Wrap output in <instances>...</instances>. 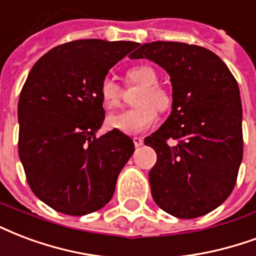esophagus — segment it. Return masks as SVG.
Returning a JSON list of instances; mask_svg holds the SVG:
<instances>
[{"instance_id":"34e87169","label":"esophagus","mask_w":256,"mask_h":256,"mask_svg":"<svg viewBox=\"0 0 256 256\" xmlns=\"http://www.w3.org/2000/svg\"><path fill=\"white\" fill-rule=\"evenodd\" d=\"M133 141H134V145H136L137 148L141 146V145H144V140L141 137H134Z\"/></svg>"}]
</instances>
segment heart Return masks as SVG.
<instances>
[{"instance_id":"heart-1","label":"heart","mask_w":256,"mask_h":256,"mask_svg":"<svg viewBox=\"0 0 256 256\" xmlns=\"http://www.w3.org/2000/svg\"><path fill=\"white\" fill-rule=\"evenodd\" d=\"M156 70L149 65H136L126 72L128 85H137L138 90L133 108L122 110L108 115V128L126 134H140L156 123L157 112H166L171 108L172 96L170 90L157 84ZM100 99L106 108H115L122 99V88L112 78H104L99 86Z\"/></svg>"}]
</instances>
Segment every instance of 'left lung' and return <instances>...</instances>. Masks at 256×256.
Returning a JSON list of instances; mask_svg holds the SVG:
<instances>
[{
  "instance_id": "obj_1",
  "label": "left lung",
  "mask_w": 256,
  "mask_h": 256,
  "mask_svg": "<svg viewBox=\"0 0 256 256\" xmlns=\"http://www.w3.org/2000/svg\"><path fill=\"white\" fill-rule=\"evenodd\" d=\"M130 58L153 60L171 76V115L144 141L157 154L153 200L178 218L208 214L230 196L243 158L239 85L214 52L196 44L152 42Z\"/></svg>"
}]
</instances>
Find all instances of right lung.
<instances>
[{
	"label": "right lung",
	"instance_id": "right-lung-1",
	"mask_svg": "<svg viewBox=\"0 0 256 256\" xmlns=\"http://www.w3.org/2000/svg\"><path fill=\"white\" fill-rule=\"evenodd\" d=\"M136 42L80 39L34 65L18 99V156L32 192L60 213L84 216L112 198L134 152L119 130L96 137L104 120L100 82Z\"/></svg>",
	"mask_w": 256,
	"mask_h": 256
}]
</instances>
